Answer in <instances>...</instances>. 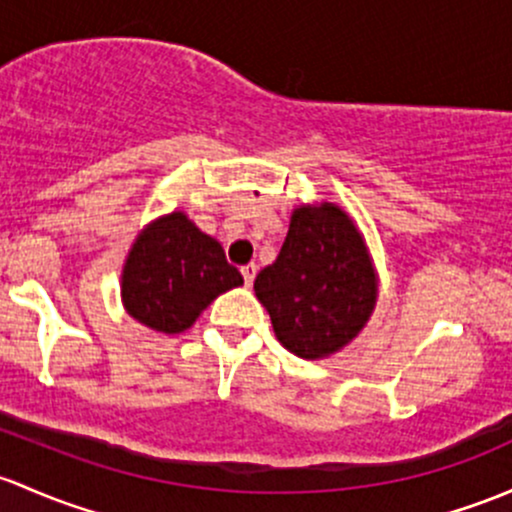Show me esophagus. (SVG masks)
<instances>
[{"label": "esophagus", "mask_w": 512, "mask_h": 512, "mask_svg": "<svg viewBox=\"0 0 512 512\" xmlns=\"http://www.w3.org/2000/svg\"><path fill=\"white\" fill-rule=\"evenodd\" d=\"M240 272H242V277H245L247 287H252V282H255V274H257V265H255V262H250V265H245Z\"/></svg>", "instance_id": "34e87169"}]
</instances>
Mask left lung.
Listing matches in <instances>:
<instances>
[{"label": "left lung", "instance_id": "1", "mask_svg": "<svg viewBox=\"0 0 512 512\" xmlns=\"http://www.w3.org/2000/svg\"><path fill=\"white\" fill-rule=\"evenodd\" d=\"M375 292L363 238L333 203L297 208L277 260L255 279L279 343L299 358H324L351 343L373 314Z\"/></svg>", "mask_w": 512, "mask_h": 512}]
</instances>
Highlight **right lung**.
Wrapping results in <instances>:
<instances>
[{"label": "right lung", "instance_id": "right-lung-1", "mask_svg": "<svg viewBox=\"0 0 512 512\" xmlns=\"http://www.w3.org/2000/svg\"><path fill=\"white\" fill-rule=\"evenodd\" d=\"M242 274L220 242L184 213L149 225L132 245L122 274L129 316L159 333H181L218 294L240 287Z\"/></svg>", "mask_w": 512, "mask_h": 512}]
</instances>
